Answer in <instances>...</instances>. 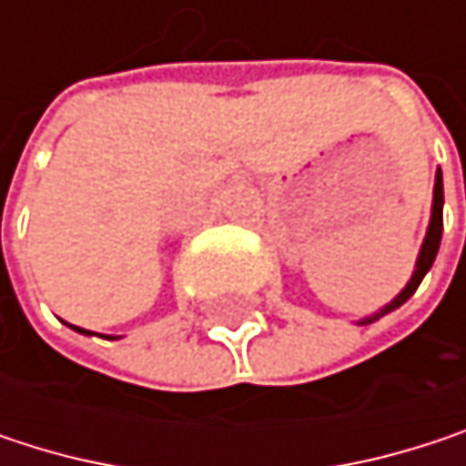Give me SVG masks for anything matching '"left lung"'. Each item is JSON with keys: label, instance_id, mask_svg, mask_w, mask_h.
<instances>
[{"label": "left lung", "instance_id": "8db88e82", "mask_svg": "<svg viewBox=\"0 0 466 466\" xmlns=\"http://www.w3.org/2000/svg\"><path fill=\"white\" fill-rule=\"evenodd\" d=\"M442 172L437 169V175H434V197H431V218H429V229H426V237H423V242H420V250H419V258H416V269H413V275H410V280H408V286L389 302V305H383L378 313H372V316H367V319H361L359 324H372V321H378V319H383L386 313H391V310H397V308H402L413 294H416V289L420 286V280H423V275L431 269V264H434V256H437V250H440V239H442Z\"/></svg>", "mask_w": 466, "mask_h": 466}]
</instances>
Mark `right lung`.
Returning <instances> with one entry per match:
<instances>
[{"label":"right lung","instance_id":"1","mask_svg":"<svg viewBox=\"0 0 466 466\" xmlns=\"http://www.w3.org/2000/svg\"><path fill=\"white\" fill-rule=\"evenodd\" d=\"M75 331H80V334H91V331H86V329H77V326H72ZM107 339H118V337H107Z\"/></svg>","mask_w":466,"mask_h":466}]
</instances>
